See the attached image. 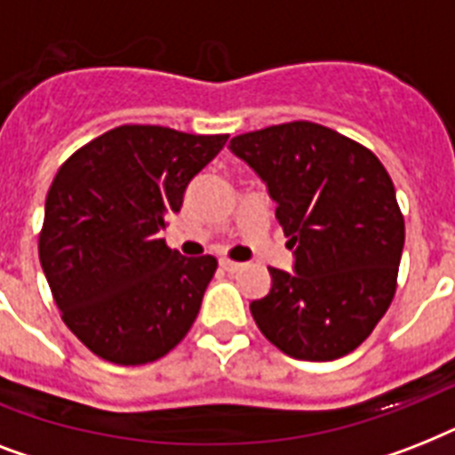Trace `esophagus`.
Returning a JSON list of instances; mask_svg holds the SVG:
<instances>
[{"label": "esophagus", "mask_w": 455, "mask_h": 455, "mask_svg": "<svg viewBox=\"0 0 455 455\" xmlns=\"http://www.w3.org/2000/svg\"><path fill=\"white\" fill-rule=\"evenodd\" d=\"M220 267L224 271H228V274H234V271H241L243 269V264L241 262H231V259H221Z\"/></svg>", "instance_id": "34e87169"}]
</instances>
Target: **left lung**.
<instances>
[{
  "label": "left lung",
  "mask_w": 455,
  "mask_h": 455,
  "mask_svg": "<svg viewBox=\"0 0 455 455\" xmlns=\"http://www.w3.org/2000/svg\"><path fill=\"white\" fill-rule=\"evenodd\" d=\"M276 203L295 264L271 267V291L250 311L292 359L332 361L373 332L396 291L403 217L373 153L323 124H274L231 139Z\"/></svg>",
  "instance_id": "1"
}]
</instances>
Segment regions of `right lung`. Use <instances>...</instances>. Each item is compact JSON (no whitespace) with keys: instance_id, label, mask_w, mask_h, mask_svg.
<instances>
[{"instance_id":"obj_1","label":"right lung","mask_w":455,"mask_h":455,"mask_svg":"<svg viewBox=\"0 0 455 455\" xmlns=\"http://www.w3.org/2000/svg\"><path fill=\"white\" fill-rule=\"evenodd\" d=\"M227 139L123 124L56 172L39 262L63 323L96 356L141 366L191 331L217 259L179 255L160 231Z\"/></svg>"}]
</instances>
